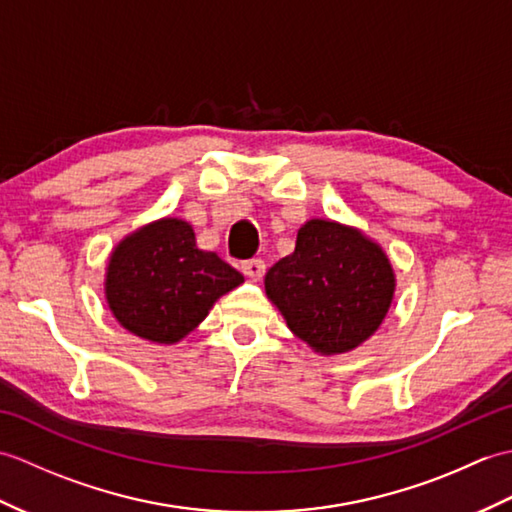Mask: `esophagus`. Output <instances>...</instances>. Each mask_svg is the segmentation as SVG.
<instances>
[{
  "label": "esophagus",
  "instance_id": "obj_1",
  "mask_svg": "<svg viewBox=\"0 0 512 512\" xmlns=\"http://www.w3.org/2000/svg\"><path fill=\"white\" fill-rule=\"evenodd\" d=\"M264 270H266L264 259H246V262L242 264V273L248 279H259L264 275Z\"/></svg>",
  "mask_w": 512,
  "mask_h": 512
}]
</instances>
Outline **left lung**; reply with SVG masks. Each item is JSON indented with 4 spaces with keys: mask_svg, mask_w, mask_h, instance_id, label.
I'll use <instances>...</instances> for the list:
<instances>
[{
    "mask_svg": "<svg viewBox=\"0 0 512 512\" xmlns=\"http://www.w3.org/2000/svg\"><path fill=\"white\" fill-rule=\"evenodd\" d=\"M266 295L314 352L341 354L383 323L394 270L383 248L356 228L310 220L299 228L295 253L266 273Z\"/></svg>",
    "mask_w": 512,
    "mask_h": 512,
    "instance_id": "1",
    "label": "left lung"
}]
</instances>
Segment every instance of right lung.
<instances>
[{
	"label": "right lung",
	"mask_w": 512,
	"mask_h": 512,
	"mask_svg": "<svg viewBox=\"0 0 512 512\" xmlns=\"http://www.w3.org/2000/svg\"><path fill=\"white\" fill-rule=\"evenodd\" d=\"M242 281L220 255L198 248L191 224L167 217L116 246L105 295L125 330L154 343H176Z\"/></svg>",
	"instance_id": "right-lung-1"
}]
</instances>
